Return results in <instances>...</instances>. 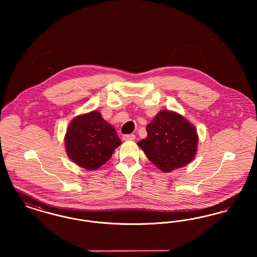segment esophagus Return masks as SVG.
Wrapping results in <instances>:
<instances>
[{
	"mask_svg": "<svg viewBox=\"0 0 257 257\" xmlns=\"http://www.w3.org/2000/svg\"><path fill=\"white\" fill-rule=\"evenodd\" d=\"M135 139H136V136L134 134L124 135L123 136L124 141H134Z\"/></svg>",
	"mask_w": 257,
	"mask_h": 257,
	"instance_id": "1",
	"label": "esophagus"
}]
</instances>
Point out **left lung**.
I'll return each mask as SVG.
<instances>
[{"label":"left lung","instance_id":"obj_1","mask_svg":"<svg viewBox=\"0 0 257 257\" xmlns=\"http://www.w3.org/2000/svg\"><path fill=\"white\" fill-rule=\"evenodd\" d=\"M147 137L138 143L159 170L170 172L193 161L198 136L195 126L184 116L161 110L147 126Z\"/></svg>","mask_w":257,"mask_h":257}]
</instances>
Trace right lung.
<instances>
[{
  "mask_svg": "<svg viewBox=\"0 0 257 257\" xmlns=\"http://www.w3.org/2000/svg\"><path fill=\"white\" fill-rule=\"evenodd\" d=\"M67 155L87 171L97 170L111 157L121 141L97 110L75 117L64 138Z\"/></svg>",
  "mask_w": 257,
  "mask_h": 257,
  "instance_id": "add662e5",
  "label": "right lung"
}]
</instances>
